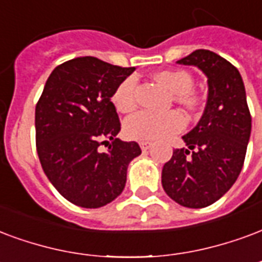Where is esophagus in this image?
<instances>
[{"label":"esophagus","instance_id":"obj_1","mask_svg":"<svg viewBox=\"0 0 262 262\" xmlns=\"http://www.w3.org/2000/svg\"><path fill=\"white\" fill-rule=\"evenodd\" d=\"M151 146H152V143H150V141H141L140 143V147L143 151H147L148 148H151Z\"/></svg>","mask_w":262,"mask_h":262}]
</instances>
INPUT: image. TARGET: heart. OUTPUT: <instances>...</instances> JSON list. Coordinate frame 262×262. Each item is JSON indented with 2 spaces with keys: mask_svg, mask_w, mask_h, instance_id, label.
<instances>
[{
  "mask_svg": "<svg viewBox=\"0 0 262 262\" xmlns=\"http://www.w3.org/2000/svg\"><path fill=\"white\" fill-rule=\"evenodd\" d=\"M157 82L170 90L175 94L176 101L194 111L199 108V98L193 89V77L185 71H164L157 73ZM137 80L135 76L123 79L112 94V102L116 110L121 112L132 111L137 104L136 97ZM186 126V118L183 114L176 110L158 114L152 111H139L135 115L129 116L125 122L126 136L133 140L158 141L172 136L183 130Z\"/></svg>",
  "mask_w": 262,
  "mask_h": 262,
  "instance_id": "1",
  "label": "heart"
}]
</instances>
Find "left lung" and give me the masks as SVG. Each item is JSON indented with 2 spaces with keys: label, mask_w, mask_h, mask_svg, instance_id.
Segmentation results:
<instances>
[{
  "label": "left lung",
  "mask_w": 262,
  "mask_h": 262,
  "mask_svg": "<svg viewBox=\"0 0 262 262\" xmlns=\"http://www.w3.org/2000/svg\"><path fill=\"white\" fill-rule=\"evenodd\" d=\"M178 63L204 72L208 100L199 125L183 136L189 148L173 150L162 168V187L178 204L203 208L220 200L240 175L251 115L242 76L229 61L208 50H195Z\"/></svg>",
  "instance_id": "obj_1"
}]
</instances>
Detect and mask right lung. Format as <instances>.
I'll list each match as a JSON object with an SVG mask.
<instances>
[{"label": "right lung", "instance_id": "1", "mask_svg": "<svg viewBox=\"0 0 262 262\" xmlns=\"http://www.w3.org/2000/svg\"><path fill=\"white\" fill-rule=\"evenodd\" d=\"M133 72L79 57L58 65L46 82L36 104V147L44 173L72 204L98 208L115 200L129 162L141 154L136 141L116 137L121 121L111 101ZM101 144L108 151H98Z\"/></svg>", "mask_w": 262, "mask_h": 262}]
</instances>
